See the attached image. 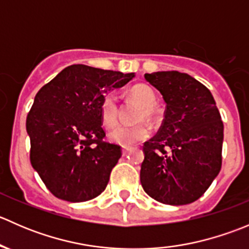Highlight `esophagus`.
<instances>
[{
	"mask_svg": "<svg viewBox=\"0 0 249 249\" xmlns=\"http://www.w3.org/2000/svg\"><path fill=\"white\" fill-rule=\"evenodd\" d=\"M130 150H131V147H125V145H124V147L122 148V153H123V155H126L127 153L130 152Z\"/></svg>",
	"mask_w": 249,
	"mask_h": 249,
	"instance_id": "esophagus-1",
	"label": "esophagus"
}]
</instances>
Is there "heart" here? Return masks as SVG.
<instances>
[{"label": "heart", "instance_id": "heart-1", "mask_svg": "<svg viewBox=\"0 0 249 249\" xmlns=\"http://www.w3.org/2000/svg\"><path fill=\"white\" fill-rule=\"evenodd\" d=\"M130 95L142 105V109L140 110L137 120H153L157 115L155 108V96L154 90L145 84H137L131 88ZM118 112H119V104H118L117 92L110 91L104 97L100 106V114H101L102 123L106 126H112L118 120ZM109 140L112 142L118 143L120 145H131L140 141L147 139L149 136V126L145 123H139L135 125L119 124L113 127L108 134Z\"/></svg>", "mask_w": 249, "mask_h": 249}]
</instances>
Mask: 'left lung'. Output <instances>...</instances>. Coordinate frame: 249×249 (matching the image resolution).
<instances>
[{"label": "left lung", "instance_id": "obj_1", "mask_svg": "<svg viewBox=\"0 0 249 249\" xmlns=\"http://www.w3.org/2000/svg\"><path fill=\"white\" fill-rule=\"evenodd\" d=\"M166 109L159 132L143 145L141 184L157 201H196L222 167L224 126L210 90L178 71L145 73Z\"/></svg>", "mask_w": 249, "mask_h": 249}]
</instances>
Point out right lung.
<instances>
[{"label": "right lung", "mask_w": 249, "mask_h": 249, "mask_svg": "<svg viewBox=\"0 0 249 249\" xmlns=\"http://www.w3.org/2000/svg\"><path fill=\"white\" fill-rule=\"evenodd\" d=\"M134 77L71 65L37 92L26 118L30 160L54 196L83 202L106 189L122 150L104 141L100 106L107 91Z\"/></svg>", "instance_id": "obj_1"}]
</instances>
